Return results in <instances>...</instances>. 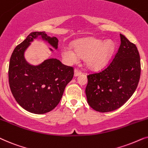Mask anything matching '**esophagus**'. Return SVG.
Returning <instances> with one entry per match:
<instances>
[{
  "instance_id": "obj_1",
  "label": "esophagus",
  "mask_w": 148,
  "mask_h": 148,
  "mask_svg": "<svg viewBox=\"0 0 148 148\" xmlns=\"http://www.w3.org/2000/svg\"><path fill=\"white\" fill-rule=\"evenodd\" d=\"M81 74H82V72H80L79 70L75 69V70H74V76H78L80 75Z\"/></svg>"
}]
</instances>
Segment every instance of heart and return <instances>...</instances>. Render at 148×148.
Segmentation results:
<instances>
[{
  "label": "heart",
  "instance_id": "obj_1",
  "mask_svg": "<svg viewBox=\"0 0 148 148\" xmlns=\"http://www.w3.org/2000/svg\"><path fill=\"white\" fill-rule=\"evenodd\" d=\"M114 45L112 41L103 42L95 38H87L76 42L74 49L65 46L62 49V57L69 64L78 62L80 56L86 57L87 66L92 69H99L107 64L113 53Z\"/></svg>",
  "mask_w": 148,
  "mask_h": 148
}]
</instances>
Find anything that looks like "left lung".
<instances>
[{
    "instance_id": "obj_1",
    "label": "left lung",
    "mask_w": 148,
    "mask_h": 148,
    "mask_svg": "<svg viewBox=\"0 0 148 148\" xmlns=\"http://www.w3.org/2000/svg\"><path fill=\"white\" fill-rule=\"evenodd\" d=\"M120 36L121 45L109 66L87 76V102L97 112H111L121 108L138 85L141 74L139 51L124 35Z\"/></svg>"
}]
</instances>
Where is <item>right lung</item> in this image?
Returning <instances> with one entry per match:
<instances>
[{
	"mask_svg": "<svg viewBox=\"0 0 148 148\" xmlns=\"http://www.w3.org/2000/svg\"><path fill=\"white\" fill-rule=\"evenodd\" d=\"M38 38L58 49L56 37L47 36L45 32L30 33L11 55L9 82L19 106L31 113L42 114L53 110L60 103L65 88L74 76V68L54 58L45 60L37 66L29 64L25 59V51L30 42Z\"/></svg>",
	"mask_w": 148,
	"mask_h": 148,
	"instance_id": "1",
	"label": "right lung"
}]
</instances>
